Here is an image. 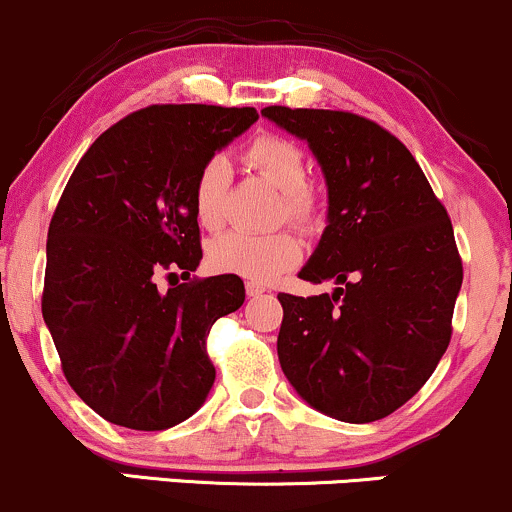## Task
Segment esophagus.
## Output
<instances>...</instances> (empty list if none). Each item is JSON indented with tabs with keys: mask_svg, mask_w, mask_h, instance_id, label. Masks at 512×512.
Here are the masks:
<instances>
[{
	"mask_svg": "<svg viewBox=\"0 0 512 512\" xmlns=\"http://www.w3.org/2000/svg\"><path fill=\"white\" fill-rule=\"evenodd\" d=\"M245 291H248V296H262L264 291V284H260V281H248V284H245Z\"/></svg>",
	"mask_w": 512,
	"mask_h": 512,
	"instance_id": "esophagus-1",
	"label": "esophagus"
}]
</instances>
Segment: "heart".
<instances>
[{
    "mask_svg": "<svg viewBox=\"0 0 512 512\" xmlns=\"http://www.w3.org/2000/svg\"><path fill=\"white\" fill-rule=\"evenodd\" d=\"M243 161L262 180L281 190L279 219H289L301 228H315L322 219L320 195L308 185V161L303 149L281 134H260L243 151ZM228 166L221 156L209 158L199 168L192 185V211L207 231L223 223V195H226ZM301 260V240L291 231H274L267 236L226 233L207 250V262L214 272L236 274L250 281H272Z\"/></svg>",
    "mask_w": 512,
    "mask_h": 512,
    "instance_id": "heart-1",
    "label": "heart"
}]
</instances>
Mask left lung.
<instances>
[{
  "label": "left lung",
  "instance_id": "obj_1",
  "mask_svg": "<svg viewBox=\"0 0 512 512\" xmlns=\"http://www.w3.org/2000/svg\"><path fill=\"white\" fill-rule=\"evenodd\" d=\"M305 139L330 195L301 279L334 293H279L276 351L310 407L346 424L390 416L424 387L452 337L462 257L443 202L395 134L346 110L269 105Z\"/></svg>",
  "mask_w": 512,
  "mask_h": 512
}]
</instances>
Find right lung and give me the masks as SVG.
<instances>
[{
  "instance_id": "add662e5",
  "label": "right lung",
  "mask_w": 512,
  "mask_h": 512,
  "mask_svg": "<svg viewBox=\"0 0 512 512\" xmlns=\"http://www.w3.org/2000/svg\"><path fill=\"white\" fill-rule=\"evenodd\" d=\"M255 108L149 105L105 129L76 163L48 231L43 317L72 390L105 421L166 431L214 385L211 325L245 301L236 274L190 279L202 260L199 168ZM180 268L163 294L155 276Z\"/></svg>"
}]
</instances>
